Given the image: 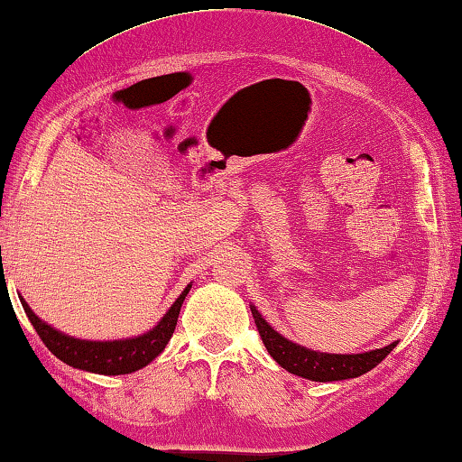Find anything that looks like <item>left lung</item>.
Returning <instances> with one entry per match:
<instances>
[{"label":"left lung","mask_w":462,"mask_h":462,"mask_svg":"<svg viewBox=\"0 0 462 462\" xmlns=\"http://www.w3.org/2000/svg\"><path fill=\"white\" fill-rule=\"evenodd\" d=\"M252 314L265 349H268L272 357L276 359L278 365H282L286 371H290V374H294L298 377L310 379V382H341V379L359 377L374 369L377 363H382L387 355L395 349V345H398L392 343L383 346V349L357 355L319 353L288 341L286 337H282L278 330H273L268 322L263 320L262 314L255 310V306H252Z\"/></svg>","instance_id":"left-lung-1"}]
</instances>
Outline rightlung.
<instances>
[{
	"mask_svg": "<svg viewBox=\"0 0 462 462\" xmlns=\"http://www.w3.org/2000/svg\"><path fill=\"white\" fill-rule=\"evenodd\" d=\"M190 286L192 284L184 288V292L176 298V302L170 306V310L162 317L156 327L145 335L124 338V341H80V338L64 335L60 330L46 325L44 320H40L22 296L20 302L28 314L32 327L36 328L38 337L48 346V351L56 355L62 363L75 369L91 371V374L125 375L145 367L164 351L170 337L174 333L180 306Z\"/></svg>",
	"mask_w": 462,
	"mask_h": 462,
	"instance_id": "add662e5",
	"label": "right lung"
}]
</instances>
